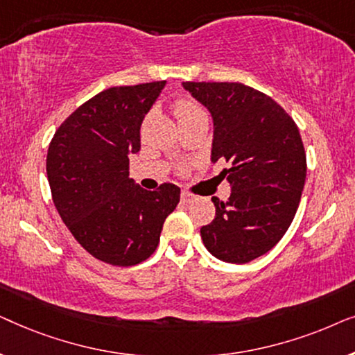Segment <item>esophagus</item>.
Here are the masks:
<instances>
[{"label":"esophagus","instance_id":"esophagus-1","mask_svg":"<svg viewBox=\"0 0 355 355\" xmlns=\"http://www.w3.org/2000/svg\"><path fill=\"white\" fill-rule=\"evenodd\" d=\"M181 200L189 203V202L193 200V196H192V193H189L187 191H182V192H181Z\"/></svg>","mask_w":355,"mask_h":355}]
</instances>
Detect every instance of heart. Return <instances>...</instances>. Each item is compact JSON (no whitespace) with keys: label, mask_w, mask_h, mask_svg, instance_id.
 Returning <instances> with one entry per match:
<instances>
[{"label":"heart","mask_w":355,"mask_h":355,"mask_svg":"<svg viewBox=\"0 0 355 355\" xmlns=\"http://www.w3.org/2000/svg\"><path fill=\"white\" fill-rule=\"evenodd\" d=\"M197 111H202L196 103L189 100H179L176 105H174V114L176 118H184V116H189L192 113H197Z\"/></svg>","instance_id":"obj_1"}]
</instances>
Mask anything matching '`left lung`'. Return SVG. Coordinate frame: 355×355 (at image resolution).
<instances>
[{"label": "left lung", "instance_id": "obj_1", "mask_svg": "<svg viewBox=\"0 0 355 355\" xmlns=\"http://www.w3.org/2000/svg\"><path fill=\"white\" fill-rule=\"evenodd\" d=\"M213 121L211 163L231 186L227 202L202 226L207 250L227 263H249L278 244L297 211L307 174L293 118L268 95L236 82H182Z\"/></svg>", "mask_w": 355, "mask_h": 355}]
</instances>
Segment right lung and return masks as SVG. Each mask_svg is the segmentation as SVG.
<instances>
[{
    "label": "right lung",
    "instance_id": "1",
    "mask_svg": "<svg viewBox=\"0 0 355 355\" xmlns=\"http://www.w3.org/2000/svg\"><path fill=\"white\" fill-rule=\"evenodd\" d=\"M166 80L111 87L79 106L56 130L46 157L53 202L76 241L105 263L132 266L158 247L181 189L145 191L129 178L140 125Z\"/></svg>",
    "mask_w": 355,
    "mask_h": 355
}]
</instances>
